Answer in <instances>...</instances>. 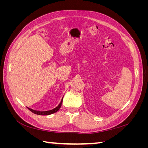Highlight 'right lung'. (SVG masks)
<instances>
[{
  "label": "right lung",
  "mask_w": 148,
  "mask_h": 148,
  "mask_svg": "<svg viewBox=\"0 0 148 148\" xmlns=\"http://www.w3.org/2000/svg\"><path fill=\"white\" fill-rule=\"evenodd\" d=\"M63 97H62V100H61V101L60 102V104H59V106H57L56 108H54V109H52V110H47V111H38V110H35L31 109L30 108H28V109L31 112H32L33 113H34L35 114H37V115H51V114H52L53 113L56 112H57L58 110L60 109V107L62 106V100H63Z\"/></svg>",
  "instance_id": "1"
}]
</instances>
